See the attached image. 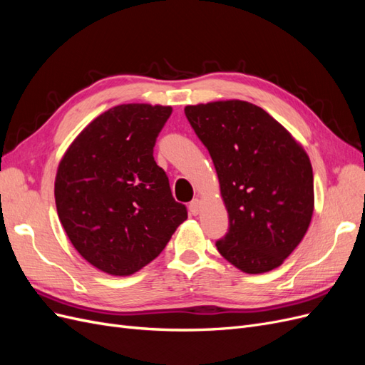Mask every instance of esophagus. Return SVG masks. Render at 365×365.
Here are the masks:
<instances>
[{
  "instance_id": "esophagus-1",
  "label": "esophagus",
  "mask_w": 365,
  "mask_h": 365,
  "mask_svg": "<svg viewBox=\"0 0 365 365\" xmlns=\"http://www.w3.org/2000/svg\"><path fill=\"white\" fill-rule=\"evenodd\" d=\"M200 210H201V201H200V200H193V201L190 202V205H189L190 215L196 216L197 213H200Z\"/></svg>"
}]
</instances>
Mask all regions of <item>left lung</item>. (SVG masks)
<instances>
[{"instance_id": "8db88e82", "label": "left lung", "mask_w": 365, "mask_h": 365, "mask_svg": "<svg viewBox=\"0 0 365 365\" xmlns=\"http://www.w3.org/2000/svg\"><path fill=\"white\" fill-rule=\"evenodd\" d=\"M184 113L208 149L228 212L220 256L247 274L280 267L314 213V173L300 143L244 101L190 105Z\"/></svg>"}]
</instances>
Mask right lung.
<instances>
[{
  "mask_svg": "<svg viewBox=\"0 0 365 365\" xmlns=\"http://www.w3.org/2000/svg\"><path fill=\"white\" fill-rule=\"evenodd\" d=\"M170 106L128 103L101 114L62 157L54 200L73 247L93 267L130 275L168 245L187 219L153 146Z\"/></svg>",
  "mask_w": 365,
  "mask_h": 365,
  "instance_id": "obj_1",
  "label": "right lung"
}]
</instances>
